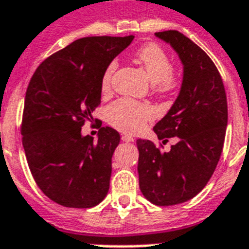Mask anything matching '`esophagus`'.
Segmentation results:
<instances>
[{"mask_svg": "<svg viewBox=\"0 0 249 249\" xmlns=\"http://www.w3.org/2000/svg\"><path fill=\"white\" fill-rule=\"evenodd\" d=\"M121 141L123 142H134V138L133 137H130V135H121Z\"/></svg>", "mask_w": 249, "mask_h": 249, "instance_id": "34e87169", "label": "esophagus"}]
</instances>
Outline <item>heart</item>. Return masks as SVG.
<instances>
[{
	"label": "heart",
	"instance_id": "obj_1",
	"mask_svg": "<svg viewBox=\"0 0 249 249\" xmlns=\"http://www.w3.org/2000/svg\"><path fill=\"white\" fill-rule=\"evenodd\" d=\"M138 61L147 72L149 80L156 84L159 93H169L175 90L180 84V78L171 69V58L161 46L147 43L135 53ZM118 69V61L112 60L105 68L101 76V89L108 92L114 74ZM107 120L114 128L125 133L135 134L142 131L149 121L155 119V110L147 104H141L130 98H119L107 107Z\"/></svg>",
	"mask_w": 249,
	"mask_h": 249
}]
</instances>
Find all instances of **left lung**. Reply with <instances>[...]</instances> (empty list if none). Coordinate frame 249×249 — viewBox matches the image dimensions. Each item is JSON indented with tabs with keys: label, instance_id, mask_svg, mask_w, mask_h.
<instances>
[{
	"label": "left lung",
	"instance_id": "left-lung-1",
	"mask_svg": "<svg viewBox=\"0 0 249 249\" xmlns=\"http://www.w3.org/2000/svg\"><path fill=\"white\" fill-rule=\"evenodd\" d=\"M156 37L171 44L184 66L180 93L153 128L163 143L169 138L177 143L162 152L151 141H137L139 188L153 205L174 206L197 196L215 171L225 141L228 104L219 70L201 47L178 30Z\"/></svg>",
	"mask_w": 249,
	"mask_h": 249
}]
</instances>
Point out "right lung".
<instances>
[{"mask_svg": "<svg viewBox=\"0 0 249 249\" xmlns=\"http://www.w3.org/2000/svg\"><path fill=\"white\" fill-rule=\"evenodd\" d=\"M128 37H86L47 57L25 93L21 135L30 173L50 199L72 209L104 201L110 188L111 159L120 134L98 130L97 142L82 135L101 104L105 68L131 43Z\"/></svg>", "mask_w": 249, "mask_h": 249, "instance_id": "add662e5", "label": "right lung"}]
</instances>
